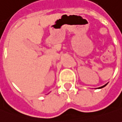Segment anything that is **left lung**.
I'll return each instance as SVG.
<instances>
[{
  "instance_id": "left-lung-1",
  "label": "left lung",
  "mask_w": 122,
  "mask_h": 122,
  "mask_svg": "<svg viewBox=\"0 0 122 122\" xmlns=\"http://www.w3.org/2000/svg\"><path fill=\"white\" fill-rule=\"evenodd\" d=\"M107 84H106V85H103V86H102V87H98V89H101V88H103V87H104L105 86H106Z\"/></svg>"
}]
</instances>
